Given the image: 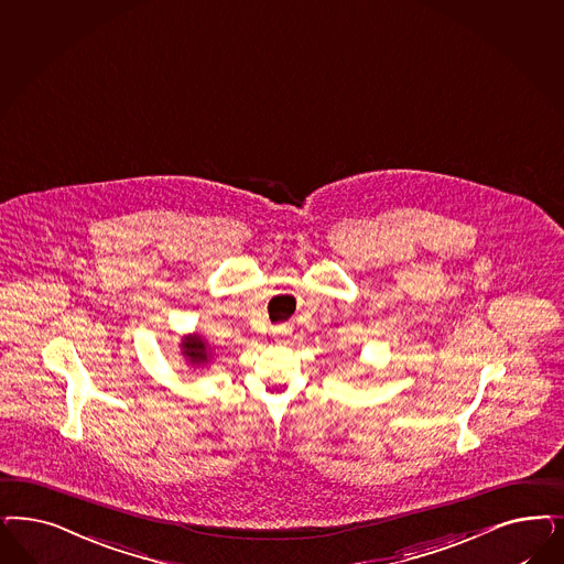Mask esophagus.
I'll list each match as a JSON object with an SVG mask.
<instances>
[{"label": "esophagus", "instance_id": "1", "mask_svg": "<svg viewBox=\"0 0 564 564\" xmlns=\"http://www.w3.org/2000/svg\"><path fill=\"white\" fill-rule=\"evenodd\" d=\"M286 332H289L286 327H280V329H275V334H286Z\"/></svg>", "mask_w": 564, "mask_h": 564}]
</instances>
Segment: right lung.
<instances>
[{
    "label": "right lung",
    "mask_w": 564,
    "mask_h": 564,
    "mask_svg": "<svg viewBox=\"0 0 564 564\" xmlns=\"http://www.w3.org/2000/svg\"><path fill=\"white\" fill-rule=\"evenodd\" d=\"M182 357L188 361L191 367L203 369L214 359V352L200 334H188L181 340Z\"/></svg>",
    "instance_id": "1"
}]
</instances>
